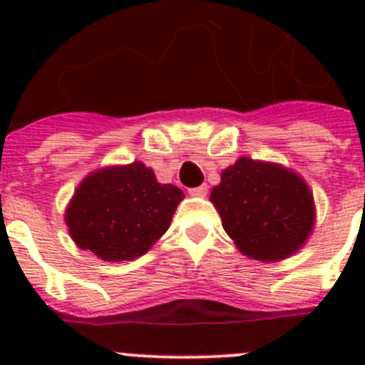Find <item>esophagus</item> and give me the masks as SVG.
Wrapping results in <instances>:
<instances>
[{
    "mask_svg": "<svg viewBox=\"0 0 365 365\" xmlns=\"http://www.w3.org/2000/svg\"><path fill=\"white\" fill-rule=\"evenodd\" d=\"M188 192L192 193V195H206V193H208V186L201 185V186H197V188H190Z\"/></svg>",
    "mask_w": 365,
    "mask_h": 365,
    "instance_id": "esophagus-1",
    "label": "esophagus"
}]
</instances>
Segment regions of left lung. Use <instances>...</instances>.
<instances>
[{
  "mask_svg": "<svg viewBox=\"0 0 365 365\" xmlns=\"http://www.w3.org/2000/svg\"><path fill=\"white\" fill-rule=\"evenodd\" d=\"M210 199L237 248L259 261L294 254L314 222L312 195L296 173L247 157L221 173Z\"/></svg>",
  "mask_w": 365,
  "mask_h": 365,
  "instance_id": "8db88e82",
  "label": "left lung"
}]
</instances>
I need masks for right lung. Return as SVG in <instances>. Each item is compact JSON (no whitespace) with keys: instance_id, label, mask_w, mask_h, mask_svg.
Returning <instances> with one entry per match:
<instances>
[{"instance_id":"add662e5","label":"right lung","mask_w":365,"mask_h":365,"mask_svg":"<svg viewBox=\"0 0 365 365\" xmlns=\"http://www.w3.org/2000/svg\"><path fill=\"white\" fill-rule=\"evenodd\" d=\"M182 192L160 185L143 163L87 177L67 208L74 243L104 261L143 256L172 222Z\"/></svg>"}]
</instances>
